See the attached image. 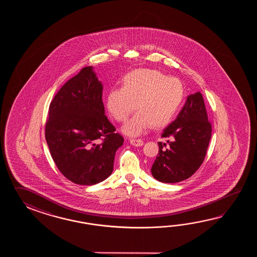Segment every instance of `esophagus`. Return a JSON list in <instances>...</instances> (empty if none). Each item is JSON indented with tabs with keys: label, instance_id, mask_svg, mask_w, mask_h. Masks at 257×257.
Masks as SVG:
<instances>
[{
	"label": "esophagus",
	"instance_id": "esophagus-1",
	"mask_svg": "<svg viewBox=\"0 0 257 257\" xmlns=\"http://www.w3.org/2000/svg\"><path fill=\"white\" fill-rule=\"evenodd\" d=\"M130 142H131L133 146H136V147L143 145V141L141 140V139H131Z\"/></svg>",
	"mask_w": 257,
	"mask_h": 257
}]
</instances>
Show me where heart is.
<instances>
[{
	"label": "heart",
	"mask_w": 257,
	"mask_h": 257,
	"mask_svg": "<svg viewBox=\"0 0 257 257\" xmlns=\"http://www.w3.org/2000/svg\"><path fill=\"white\" fill-rule=\"evenodd\" d=\"M184 98L185 87L179 79L156 70L139 69L124 76L122 87L108 91L105 105L114 119L124 122L137 104L139 111L122 131L126 135L139 136L151 126L159 128L168 125Z\"/></svg>",
	"instance_id": "heart-1"
}]
</instances>
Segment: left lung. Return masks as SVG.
Listing matches in <instances>:
<instances>
[{"label":"left lung","instance_id":"8db88e82","mask_svg":"<svg viewBox=\"0 0 257 257\" xmlns=\"http://www.w3.org/2000/svg\"><path fill=\"white\" fill-rule=\"evenodd\" d=\"M211 131L202 94H190L176 119L162 133L166 142H158V155L152 166L153 177L174 184L194 175L206 156Z\"/></svg>","mask_w":257,"mask_h":257}]
</instances>
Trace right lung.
Segmentation results:
<instances>
[{
	"label": "right lung",
	"mask_w": 257,
	"mask_h": 257,
	"mask_svg": "<svg viewBox=\"0 0 257 257\" xmlns=\"http://www.w3.org/2000/svg\"><path fill=\"white\" fill-rule=\"evenodd\" d=\"M103 85L84 67L60 88L49 104L45 135L60 173L77 185L92 186L113 172L124 139L104 115Z\"/></svg>",
	"instance_id": "add662e5"
}]
</instances>
